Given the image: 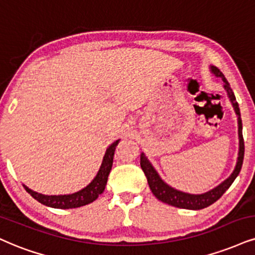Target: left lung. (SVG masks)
Instances as JSON below:
<instances>
[{"label": "left lung", "instance_id": "1", "mask_svg": "<svg viewBox=\"0 0 255 255\" xmlns=\"http://www.w3.org/2000/svg\"><path fill=\"white\" fill-rule=\"evenodd\" d=\"M210 71L215 77L221 78L224 80V87L227 91L228 98L231 99L232 105H233L234 111L238 116V124H239V157L237 165H235L234 171L232 172V175L229 176L227 180H225L221 184H219L218 187H215L214 189L207 191L203 194H188L180 191L177 189L170 187L165 183L164 181L159 177V175L157 174L151 163L149 162V159L146 158L145 155L142 152L140 155V166H142L144 174L146 176L147 183H149L150 189H151L152 194L162 202L166 204H170L172 207H177V208H183V209H193V210H199L209 207L210 204L216 202L222 195L225 194V191L231 187L235 178L238 177L239 172L241 170V166H243L244 162V155H245V142L243 137V122H241V116H240V109H239V104L237 103L235 96L233 91L231 89V85L225 78V75L222 74V72L219 70L215 66H210Z\"/></svg>", "mask_w": 255, "mask_h": 255}]
</instances>
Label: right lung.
<instances>
[{"instance_id": "1", "label": "right lung", "mask_w": 255, "mask_h": 255, "mask_svg": "<svg viewBox=\"0 0 255 255\" xmlns=\"http://www.w3.org/2000/svg\"><path fill=\"white\" fill-rule=\"evenodd\" d=\"M119 143V139L113 142L108 149H106L105 156L103 158V163L100 165V169L97 174L93 181L85 187L84 189L74 194L68 195H43L39 194L36 191L29 189L27 185L23 184L24 189L27 193H29L31 196L40 203L45 204V206L52 207V208H59V209H70V208H78V207L85 206L93 202L94 200L98 199V196L103 193L105 189L106 183H108V177L110 171H111L112 163H113V156H115V150L117 144Z\"/></svg>"}]
</instances>
